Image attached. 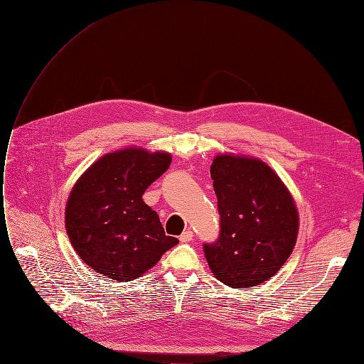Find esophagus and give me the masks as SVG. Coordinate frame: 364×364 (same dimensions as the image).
<instances>
[{
	"label": "esophagus",
	"instance_id": "obj_1",
	"mask_svg": "<svg viewBox=\"0 0 364 364\" xmlns=\"http://www.w3.org/2000/svg\"><path fill=\"white\" fill-rule=\"evenodd\" d=\"M192 240H193V232H192L191 230L184 231V232L180 235V241H181V243H189V241H192Z\"/></svg>",
	"mask_w": 364,
	"mask_h": 364
}]
</instances>
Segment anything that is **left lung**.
<instances>
[{"instance_id":"left-lung-1","label":"left lung","mask_w":364,"mask_h":364,"mask_svg":"<svg viewBox=\"0 0 364 364\" xmlns=\"http://www.w3.org/2000/svg\"><path fill=\"white\" fill-rule=\"evenodd\" d=\"M220 216L219 237L204 243L207 262L231 288L259 285L287 262L297 241L299 213L264 161L222 154L210 168Z\"/></svg>"}]
</instances>
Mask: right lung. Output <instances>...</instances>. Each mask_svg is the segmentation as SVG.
<instances>
[{
  "label": "right lung",
  "instance_id": "obj_1",
  "mask_svg": "<svg viewBox=\"0 0 364 364\" xmlns=\"http://www.w3.org/2000/svg\"><path fill=\"white\" fill-rule=\"evenodd\" d=\"M169 165L168 153L127 148L103 156L75 184L65 207V231L92 270L129 282L178 245L142 200L148 186Z\"/></svg>",
  "mask_w": 364,
  "mask_h": 364
}]
</instances>
